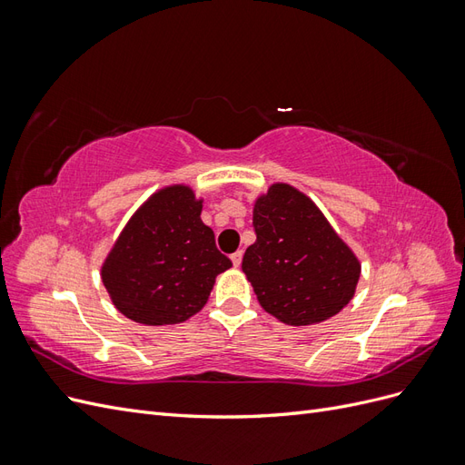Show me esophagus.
<instances>
[{
	"mask_svg": "<svg viewBox=\"0 0 465 465\" xmlns=\"http://www.w3.org/2000/svg\"><path fill=\"white\" fill-rule=\"evenodd\" d=\"M231 260H232V263H234V267H238L242 263V250H238V252H234V254L231 256Z\"/></svg>",
	"mask_w": 465,
	"mask_h": 465,
	"instance_id": "esophagus-1",
	"label": "esophagus"
}]
</instances>
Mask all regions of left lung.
<instances>
[{"label":"left lung","mask_w":465,"mask_h":465,"mask_svg":"<svg viewBox=\"0 0 465 465\" xmlns=\"http://www.w3.org/2000/svg\"><path fill=\"white\" fill-rule=\"evenodd\" d=\"M242 272L265 312L289 326L335 316L355 297L361 262L306 193L275 182L252 211Z\"/></svg>","instance_id":"left-lung-1"}]
</instances>
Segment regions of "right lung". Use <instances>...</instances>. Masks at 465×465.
Listing matches in <instances>:
<instances>
[{"mask_svg":"<svg viewBox=\"0 0 465 465\" xmlns=\"http://www.w3.org/2000/svg\"><path fill=\"white\" fill-rule=\"evenodd\" d=\"M203 200L186 184H173L139 207L101 267L118 311L145 326H171L198 314L215 277L232 262L215 246L202 221Z\"/></svg>","mask_w":465,"mask_h":465,"instance_id":"1","label":"right lung"}]
</instances>
